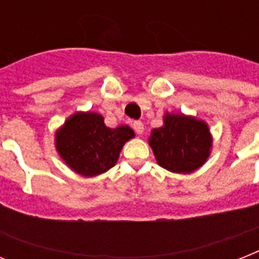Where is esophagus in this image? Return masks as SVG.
Wrapping results in <instances>:
<instances>
[{
  "mask_svg": "<svg viewBox=\"0 0 259 259\" xmlns=\"http://www.w3.org/2000/svg\"><path fill=\"white\" fill-rule=\"evenodd\" d=\"M132 126H133V129L136 130L137 134H141L144 132V123L141 121H133L132 122Z\"/></svg>",
  "mask_w": 259,
  "mask_h": 259,
  "instance_id": "1",
  "label": "esophagus"
}]
</instances>
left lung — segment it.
Returning a JSON list of instances; mask_svg holds the SVG:
<instances>
[{"label":"left lung","mask_w":259,"mask_h":259,"mask_svg":"<svg viewBox=\"0 0 259 259\" xmlns=\"http://www.w3.org/2000/svg\"><path fill=\"white\" fill-rule=\"evenodd\" d=\"M149 144L162 168L189 173L205 162L212 144L208 126L196 118L166 114L164 126L152 130Z\"/></svg>","instance_id":"left-lung-1"}]
</instances>
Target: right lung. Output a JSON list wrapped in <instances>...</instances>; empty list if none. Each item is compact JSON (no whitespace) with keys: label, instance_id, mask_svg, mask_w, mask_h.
Returning <instances> with one entry per match:
<instances>
[{"label":"right lung","instance_id":"right-lung-1","mask_svg":"<svg viewBox=\"0 0 259 259\" xmlns=\"http://www.w3.org/2000/svg\"><path fill=\"white\" fill-rule=\"evenodd\" d=\"M134 132L127 126L110 129L97 113H78L56 133V149L75 172L97 176L115 165L122 146Z\"/></svg>","mask_w":259,"mask_h":259}]
</instances>
